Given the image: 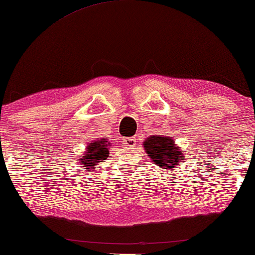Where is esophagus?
Listing matches in <instances>:
<instances>
[{
  "mask_svg": "<svg viewBox=\"0 0 255 255\" xmlns=\"http://www.w3.org/2000/svg\"><path fill=\"white\" fill-rule=\"evenodd\" d=\"M125 144H127L128 146H135L136 145V138L135 137H128V138H125Z\"/></svg>",
  "mask_w": 255,
  "mask_h": 255,
  "instance_id": "1",
  "label": "esophagus"
}]
</instances>
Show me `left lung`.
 Listing matches in <instances>:
<instances>
[{"instance_id":"obj_1","label":"left lung","mask_w":255,"mask_h":255,"mask_svg":"<svg viewBox=\"0 0 255 255\" xmlns=\"http://www.w3.org/2000/svg\"><path fill=\"white\" fill-rule=\"evenodd\" d=\"M146 154L162 169L178 168L184 162V151L173 142L172 137L164 135H152L143 142Z\"/></svg>"}]
</instances>
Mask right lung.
Wrapping results in <instances>:
<instances>
[{"mask_svg": "<svg viewBox=\"0 0 255 255\" xmlns=\"http://www.w3.org/2000/svg\"><path fill=\"white\" fill-rule=\"evenodd\" d=\"M110 146L111 142L108 137H99L94 142L88 143L83 156L78 159L80 165L90 172L94 170L101 162H103V160L107 159Z\"/></svg>", "mask_w": 255, "mask_h": 255, "instance_id": "1", "label": "right lung"}]
</instances>
